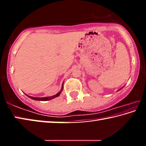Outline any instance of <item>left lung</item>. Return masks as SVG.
<instances>
[{
    "mask_svg": "<svg viewBox=\"0 0 146 146\" xmlns=\"http://www.w3.org/2000/svg\"><path fill=\"white\" fill-rule=\"evenodd\" d=\"M123 88V87H122V88H121V89H120V90H118V91H120V90H122V88Z\"/></svg>",
    "mask_w": 146,
    "mask_h": 146,
    "instance_id": "left-lung-1",
    "label": "left lung"
}]
</instances>
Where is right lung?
Returning a JSON list of instances; mask_svg holds the SVG:
<instances>
[{
	"instance_id": "1",
	"label": "right lung",
	"mask_w": 146,
	"mask_h": 146,
	"mask_svg": "<svg viewBox=\"0 0 146 146\" xmlns=\"http://www.w3.org/2000/svg\"><path fill=\"white\" fill-rule=\"evenodd\" d=\"M63 84L64 83L62 84V88H61V90L60 91H59V92L58 93H56V95H53V96H51V97H31V96H29L28 95H26V94H25V95L26 96H28V97L29 98H31V99L33 100H38V101H47V100H50L51 99H53V98H55L56 97H58L59 95H60V93H62V90H63Z\"/></svg>"
}]
</instances>
